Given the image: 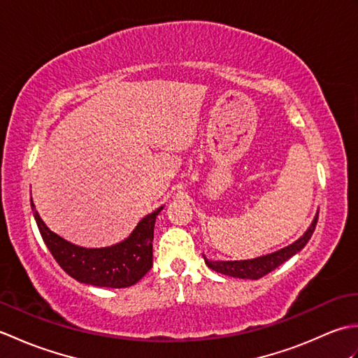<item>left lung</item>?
Segmentation results:
<instances>
[{"label": "left lung", "instance_id": "8db88e82", "mask_svg": "<svg viewBox=\"0 0 358 358\" xmlns=\"http://www.w3.org/2000/svg\"><path fill=\"white\" fill-rule=\"evenodd\" d=\"M318 214L314 217L313 223L308 227V231L301 235V237L294 241L292 245H289L283 249L277 250V252H272L263 257L252 258V260H240V262H212L204 257V263H206L212 271L224 273V275L229 277H237V278H249V280H258L264 277L266 273L272 272L280 264H283L289 258L294 257L296 252L306 246L309 238L313 237L317 226Z\"/></svg>", "mask_w": 358, "mask_h": 358}]
</instances>
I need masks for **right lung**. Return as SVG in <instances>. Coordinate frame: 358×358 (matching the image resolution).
Listing matches in <instances>:
<instances>
[{"mask_svg":"<svg viewBox=\"0 0 358 358\" xmlns=\"http://www.w3.org/2000/svg\"><path fill=\"white\" fill-rule=\"evenodd\" d=\"M30 206L50 254L63 271L80 283L98 287H129L140 281L152 268L154 227L163 206L144 217L124 241L100 249L81 248L62 238L44 224L32 199Z\"/></svg>","mask_w":358,"mask_h":358,"instance_id":"right-lung-1","label":"right lung"}]
</instances>
